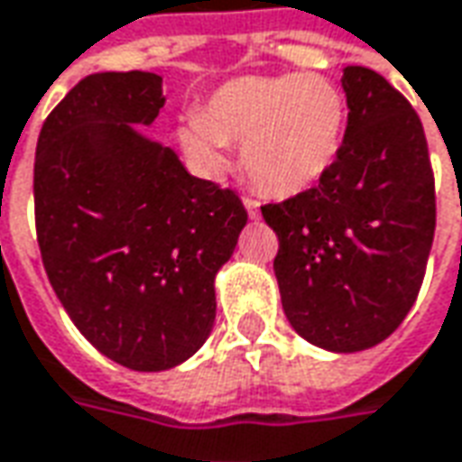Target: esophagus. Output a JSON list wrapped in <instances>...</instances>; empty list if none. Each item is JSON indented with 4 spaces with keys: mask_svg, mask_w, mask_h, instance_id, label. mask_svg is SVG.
Instances as JSON below:
<instances>
[{
    "mask_svg": "<svg viewBox=\"0 0 462 462\" xmlns=\"http://www.w3.org/2000/svg\"><path fill=\"white\" fill-rule=\"evenodd\" d=\"M242 202H245V208H247V215H250V220H257L260 217V202L254 198H242Z\"/></svg>",
    "mask_w": 462,
    "mask_h": 462,
    "instance_id": "esophagus-1",
    "label": "esophagus"
}]
</instances>
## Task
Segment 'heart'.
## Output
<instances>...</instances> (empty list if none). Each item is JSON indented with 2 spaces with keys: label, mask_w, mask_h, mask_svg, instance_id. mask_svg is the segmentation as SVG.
Segmentation results:
<instances>
[{
  "label": "heart",
  "mask_w": 462,
  "mask_h": 462,
  "mask_svg": "<svg viewBox=\"0 0 462 462\" xmlns=\"http://www.w3.org/2000/svg\"><path fill=\"white\" fill-rule=\"evenodd\" d=\"M347 102L322 74H247L217 87L182 119L180 144L208 175L240 144L245 172L267 195L287 198L328 175L343 147Z\"/></svg>",
  "instance_id": "heart-1"
}]
</instances>
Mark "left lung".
Wrapping results in <instances>:
<instances>
[{
    "mask_svg": "<svg viewBox=\"0 0 462 462\" xmlns=\"http://www.w3.org/2000/svg\"><path fill=\"white\" fill-rule=\"evenodd\" d=\"M347 127L320 182L263 205L275 230L287 320L308 343L357 353L411 312L435 235V180L422 122L383 74L345 67Z\"/></svg>",
    "mask_w": 462,
    "mask_h": 462,
    "instance_id": "1",
    "label": "left lung"
}]
</instances>
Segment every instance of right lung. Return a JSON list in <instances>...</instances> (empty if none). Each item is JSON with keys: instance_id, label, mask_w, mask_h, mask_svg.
Masks as SVG:
<instances>
[{"instance_id": "add662e5", "label": "right lung", "mask_w": 462, "mask_h": 462, "mask_svg": "<svg viewBox=\"0 0 462 462\" xmlns=\"http://www.w3.org/2000/svg\"><path fill=\"white\" fill-rule=\"evenodd\" d=\"M164 107L162 77L99 72L44 119L34 222L57 298L102 355L157 373L195 355L215 322V275L247 212L132 125Z\"/></svg>"}]
</instances>
